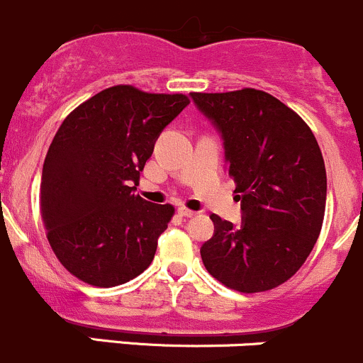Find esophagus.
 <instances>
[{
  "label": "esophagus",
  "mask_w": 363,
  "mask_h": 363,
  "mask_svg": "<svg viewBox=\"0 0 363 363\" xmlns=\"http://www.w3.org/2000/svg\"><path fill=\"white\" fill-rule=\"evenodd\" d=\"M178 213H180L182 217H194V215H196V211L189 210V208H185V206H180L178 208Z\"/></svg>",
  "instance_id": "esophagus-1"
}]
</instances>
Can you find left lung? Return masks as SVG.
<instances>
[{
  "instance_id": "1",
  "label": "left lung",
  "mask_w": 363,
  "mask_h": 363,
  "mask_svg": "<svg viewBox=\"0 0 363 363\" xmlns=\"http://www.w3.org/2000/svg\"><path fill=\"white\" fill-rule=\"evenodd\" d=\"M190 96L220 132L242 199V225L210 215L204 267L240 293L277 288L300 270L321 231L326 171L318 141L295 111L261 89Z\"/></svg>"
}]
</instances>
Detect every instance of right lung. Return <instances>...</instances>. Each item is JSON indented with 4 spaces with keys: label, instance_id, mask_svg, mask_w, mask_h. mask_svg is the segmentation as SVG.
<instances>
[{
    "label": "right lung",
    "instance_id": "1",
    "mask_svg": "<svg viewBox=\"0 0 363 363\" xmlns=\"http://www.w3.org/2000/svg\"><path fill=\"white\" fill-rule=\"evenodd\" d=\"M189 102L118 84L63 120L44 160L40 213L51 249L79 281L113 288L153 261L174 208L145 201L135 185L160 132Z\"/></svg>",
    "mask_w": 363,
    "mask_h": 363
}]
</instances>
